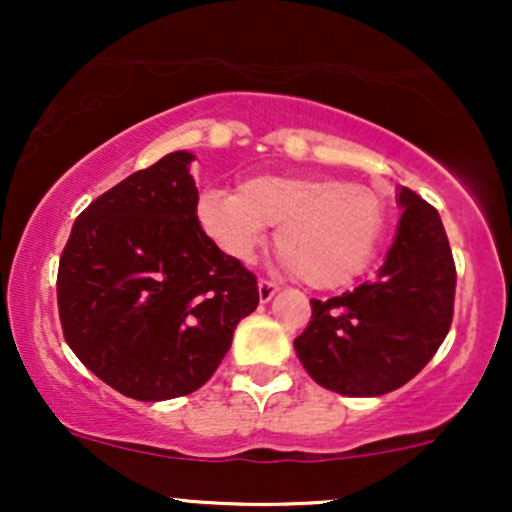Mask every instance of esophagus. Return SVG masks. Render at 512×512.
<instances>
[{
	"label": "esophagus",
	"instance_id": "esophagus-1",
	"mask_svg": "<svg viewBox=\"0 0 512 512\" xmlns=\"http://www.w3.org/2000/svg\"><path fill=\"white\" fill-rule=\"evenodd\" d=\"M257 291H260V303H269L276 296V291H279V286L272 284V281H267V279H260Z\"/></svg>",
	"mask_w": 512,
	"mask_h": 512
}]
</instances>
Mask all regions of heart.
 I'll return each mask as SVG.
<instances>
[{
    "instance_id": "b5f03b06",
    "label": "heart",
    "mask_w": 512,
    "mask_h": 512,
    "mask_svg": "<svg viewBox=\"0 0 512 512\" xmlns=\"http://www.w3.org/2000/svg\"><path fill=\"white\" fill-rule=\"evenodd\" d=\"M204 233L236 262H252L276 226L284 264L313 289H342L368 272L383 243L378 190L327 175L260 173L238 192L207 190L197 202Z\"/></svg>"
}]
</instances>
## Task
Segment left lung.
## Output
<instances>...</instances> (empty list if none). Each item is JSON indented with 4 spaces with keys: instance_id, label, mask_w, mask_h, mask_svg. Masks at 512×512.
I'll use <instances>...</instances> for the list:
<instances>
[{
    "instance_id": "1",
    "label": "left lung",
    "mask_w": 512,
    "mask_h": 512,
    "mask_svg": "<svg viewBox=\"0 0 512 512\" xmlns=\"http://www.w3.org/2000/svg\"><path fill=\"white\" fill-rule=\"evenodd\" d=\"M395 240L373 281L310 301L313 317L296 354L310 378L346 397H380L409 383L431 361L452 322L455 262L443 221L409 187Z\"/></svg>"
}]
</instances>
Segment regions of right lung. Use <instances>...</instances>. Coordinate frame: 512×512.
Returning a JSON list of instances; mask_svg holds the SVG:
<instances>
[{
    "instance_id": "right-lung-1",
    "label": "right lung",
    "mask_w": 512,
    "mask_h": 512,
    "mask_svg": "<svg viewBox=\"0 0 512 512\" xmlns=\"http://www.w3.org/2000/svg\"><path fill=\"white\" fill-rule=\"evenodd\" d=\"M192 161L173 151L117 182L81 211L60 257L69 349L139 402L199 390L260 303L255 274L199 226Z\"/></svg>"
}]
</instances>
